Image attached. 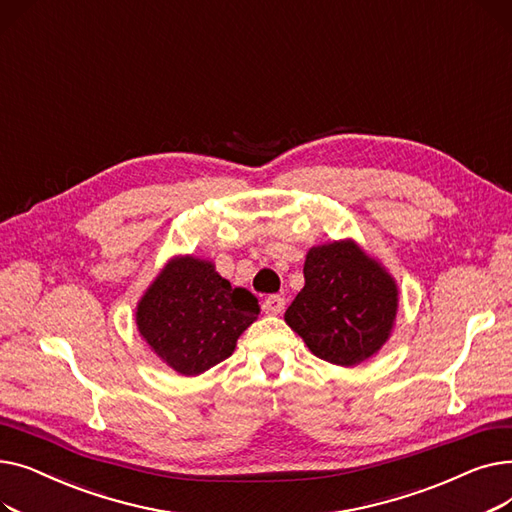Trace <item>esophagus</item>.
<instances>
[{"mask_svg":"<svg viewBox=\"0 0 512 512\" xmlns=\"http://www.w3.org/2000/svg\"><path fill=\"white\" fill-rule=\"evenodd\" d=\"M284 305H286L284 297H280V294H270V297L263 301V311L265 313H272V315H278V313H282Z\"/></svg>","mask_w":512,"mask_h":512,"instance_id":"34e87169","label":"esophagus"}]
</instances>
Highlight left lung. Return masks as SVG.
<instances>
[{"label":"left lung","mask_w":512,"mask_h":512,"mask_svg":"<svg viewBox=\"0 0 512 512\" xmlns=\"http://www.w3.org/2000/svg\"><path fill=\"white\" fill-rule=\"evenodd\" d=\"M303 274L305 286L284 319L309 351L344 367L378 353L398 309V290L384 267L342 240L313 247Z\"/></svg>","instance_id":"obj_1"}]
</instances>
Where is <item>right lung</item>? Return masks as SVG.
<instances>
[{
    "label": "right lung",
    "mask_w": 512,
    "mask_h": 512,
    "mask_svg": "<svg viewBox=\"0 0 512 512\" xmlns=\"http://www.w3.org/2000/svg\"><path fill=\"white\" fill-rule=\"evenodd\" d=\"M259 315V301L195 257H178L149 286L137 326L174 371L199 375L234 351L238 336Z\"/></svg>",
    "instance_id": "add662e5"
}]
</instances>
